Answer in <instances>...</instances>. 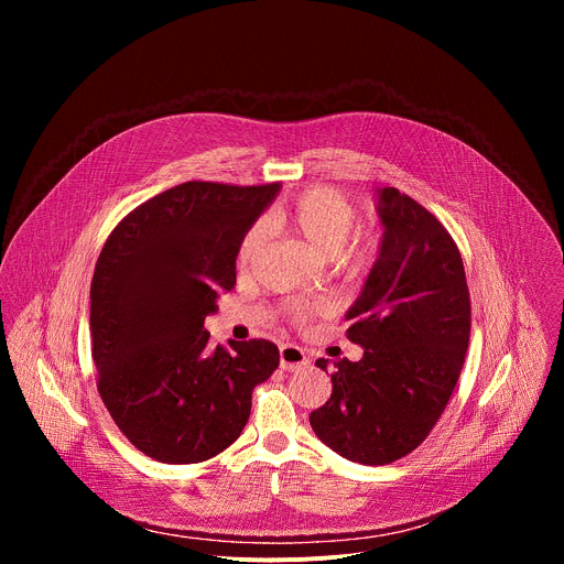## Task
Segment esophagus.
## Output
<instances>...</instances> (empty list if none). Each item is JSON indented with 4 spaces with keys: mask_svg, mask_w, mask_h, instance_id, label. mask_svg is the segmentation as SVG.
Returning a JSON list of instances; mask_svg holds the SVG:
<instances>
[{
    "mask_svg": "<svg viewBox=\"0 0 564 564\" xmlns=\"http://www.w3.org/2000/svg\"><path fill=\"white\" fill-rule=\"evenodd\" d=\"M279 359H281V368L288 370V372H294V370H299V368L310 364L307 352L303 348H299V346H292V344H283L279 348Z\"/></svg>",
    "mask_w": 564,
    "mask_h": 564,
    "instance_id": "obj_1",
    "label": "esophagus"
}]
</instances>
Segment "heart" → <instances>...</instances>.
Wrapping results in <instances>:
<instances>
[{"label":"heart","mask_w":564,"mask_h":564,"mask_svg":"<svg viewBox=\"0 0 564 564\" xmlns=\"http://www.w3.org/2000/svg\"><path fill=\"white\" fill-rule=\"evenodd\" d=\"M265 223L276 231L303 240L318 257H333L335 263L348 274H366L379 254V236L368 229H355V205L333 187L305 189L290 203L274 207ZM261 243L263 229L261 225H254L240 238L236 250L238 265H248ZM324 312H328L324 301L301 303L292 310L296 324H305L310 316Z\"/></svg>","instance_id":"obj_1"}]
</instances>
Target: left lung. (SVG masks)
<instances>
[{
    "label": "left lung",
    "mask_w": 564,
    "mask_h": 564,
    "mask_svg": "<svg viewBox=\"0 0 564 564\" xmlns=\"http://www.w3.org/2000/svg\"><path fill=\"white\" fill-rule=\"evenodd\" d=\"M383 238L346 337L364 348L339 359L333 394L310 413L316 437L350 462L383 466L433 431L459 379L470 296L453 236L417 200L379 189ZM316 366L328 370V359Z\"/></svg>",
    "instance_id": "8db88e82"
}]
</instances>
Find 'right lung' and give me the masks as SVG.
<instances>
[{
	"mask_svg": "<svg viewBox=\"0 0 564 564\" xmlns=\"http://www.w3.org/2000/svg\"><path fill=\"white\" fill-rule=\"evenodd\" d=\"M279 183L189 181L109 234L91 281L98 392L122 435L165 464L205 462L246 429L252 390L279 366L268 339L209 346L205 316L236 285L240 238Z\"/></svg>",
	"mask_w": 564,
	"mask_h": 564,
	"instance_id": "1",
	"label": "right lung"
}]
</instances>
